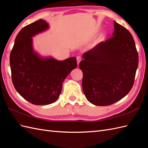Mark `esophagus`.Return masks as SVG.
<instances>
[{"label": "esophagus", "instance_id": "34e87169", "mask_svg": "<svg viewBox=\"0 0 148 148\" xmlns=\"http://www.w3.org/2000/svg\"><path fill=\"white\" fill-rule=\"evenodd\" d=\"M77 64H78V65H79V62L82 61V57L81 56H77Z\"/></svg>", "mask_w": 148, "mask_h": 148}]
</instances>
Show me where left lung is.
<instances>
[{
    "mask_svg": "<svg viewBox=\"0 0 148 148\" xmlns=\"http://www.w3.org/2000/svg\"><path fill=\"white\" fill-rule=\"evenodd\" d=\"M114 23L110 38L83 54V90L87 99L105 106L122 99L131 90L138 66L133 38L123 26Z\"/></svg>",
    "mask_w": 148,
    "mask_h": 148,
    "instance_id": "8db88e82",
    "label": "left lung"
}]
</instances>
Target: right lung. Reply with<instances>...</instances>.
Listing matches in <instances>:
<instances>
[{
	"instance_id": "right-lung-1",
	"label": "right lung",
	"mask_w": 148,
	"mask_h": 148,
	"mask_svg": "<svg viewBox=\"0 0 148 148\" xmlns=\"http://www.w3.org/2000/svg\"><path fill=\"white\" fill-rule=\"evenodd\" d=\"M49 28V24L42 19L26 26L17 34L10 56L13 86L25 99L34 105L56 102L65 79L77 66L74 57L57 60L42 57L34 50L32 38Z\"/></svg>"
}]
</instances>
